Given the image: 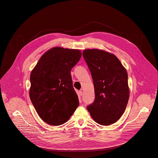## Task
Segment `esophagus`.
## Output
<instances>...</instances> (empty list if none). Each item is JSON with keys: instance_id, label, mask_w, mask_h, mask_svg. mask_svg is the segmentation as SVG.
<instances>
[{"instance_id": "esophagus-1", "label": "esophagus", "mask_w": 158, "mask_h": 158, "mask_svg": "<svg viewBox=\"0 0 158 158\" xmlns=\"http://www.w3.org/2000/svg\"><path fill=\"white\" fill-rule=\"evenodd\" d=\"M83 91H82V89H81V90L79 91V95L81 96H83Z\"/></svg>"}]
</instances>
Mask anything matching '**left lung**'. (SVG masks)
<instances>
[{
    "instance_id": "1",
    "label": "left lung",
    "mask_w": 158,
    "mask_h": 158,
    "mask_svg": "<svg viewBox=\"0 0 158 158\" xmlns=\"http://www.w3.org/2000/svg\"><path fill=\"white\" fill-rule=\"evenodd\" d=\"M93 77L95 98L87 108L96 123L108 126L119 119L129 99L128 75L118 58L97 49L83 52Z\"/></svg>"
}]
</instances>
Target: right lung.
I'll use <instances>...</instances> for the list:
<instances>
[{
	"label": "right lung",
	"mask_w": 158,
	"mask_h": 158,
	"mask_svg": "<svg viewBox=\"0 0 158 158\" xmlns=\"http://www.w3.org/2000/svg\"><path fill=\"white\" fill-rule=\"evenodd\" d=\"M81 56L78 50L54 47L43 55L31 72L30 99L48 124L67 122L79 105L70 73Z\"/></svg>",
	"instance_id": "obj_1"
}]
</instances>
